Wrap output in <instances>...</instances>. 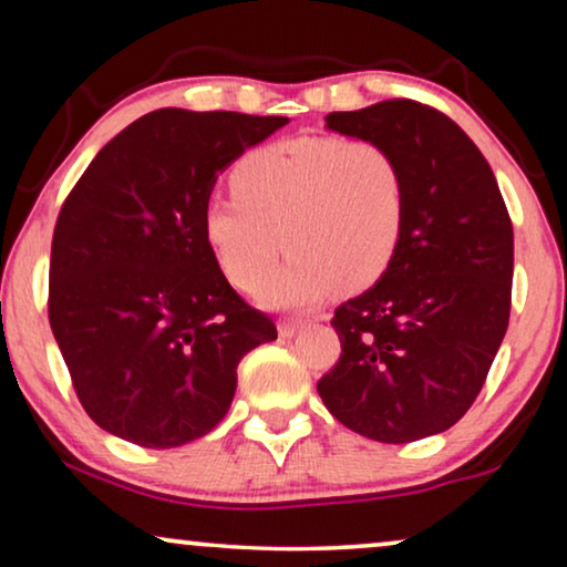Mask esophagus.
Segmentation results:
<instances>
[{
  "instance_id": "1",
  "label": "esophagus",
  "mask_w": 567,
  "mask_h": 567,
  "mask_svg": "<svg viewBox=\"0 0 567 567\" xmlns=\"http://www.w3.org/2000/svg\"><path fill=\"white\" fill-rule=\"evenodd\" d=\"M305 328H307V322H301V320H284L281 324H278V336L291 338V336H297V332H301Z\"/></svg>"
}]
</instances>
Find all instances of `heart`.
I'll return each mask as SVG.
<instances>
[{
  "label": "heart",
  "mask_w": 567,
  "mask_h": 567,
  "mask_svg": "<svg viewBox=\"0 0 567 567\" xmlns=\"http://www.w3.org/2000/svg\"><path fill=\"white\" fill-rule=\"evenodd\" d=\"M235 193L204 206V237L237 289L260 291L281 250L286 266L262 293L270 307H312L343 281L367 289L390 270L408 221L400 159L377 142L284 138L247 152Z\"/></svg>",
  "instance_id": "heart-1"
}]
</instances>
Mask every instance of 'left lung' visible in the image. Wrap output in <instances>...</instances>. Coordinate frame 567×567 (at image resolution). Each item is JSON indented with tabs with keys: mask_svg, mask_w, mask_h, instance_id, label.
I'll return each instance as SVG.
<instances>
[{
	"mask_svg": "<svg viewBox=\"0 0 567 567\" xmlns=\"http://www.w3.org/2000/svg\"><path fill=\"white\" fill-rule=\"evenodd\" d=\"M324 123L400 159L408 221L390 270L336 309L340 359L317 392L346 429L410 444L483 390L508 328L514 227L483 152L444 113L384 100Z\"/></svg>",
	"mask_w": 567,
	"mask_h": 567,
	"instance_id": "obj_1",
	"label": "left lung"
}]
</instances>
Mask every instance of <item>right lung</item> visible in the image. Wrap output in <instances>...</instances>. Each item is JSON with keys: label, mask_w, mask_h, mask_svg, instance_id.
Masks as SVG:
<instances>
[{"label": "right lung", "mask_w": 567, "mask_h": 567, "mask_svg": "<svg viewBox=\"0 0 567 567\" xmlns=\"http://www.w3.org/2000/svg\"><path fill=\"white\" fill-rule=\"evenodd\" d=\"M281 115L162 107L111 138L56 219L49 320L100 429L146 449L206 436L245 353L276 324L224 278L204 237L216 175Z\"/></svg>", "instance_id": "obj_1"}]
</instances>
